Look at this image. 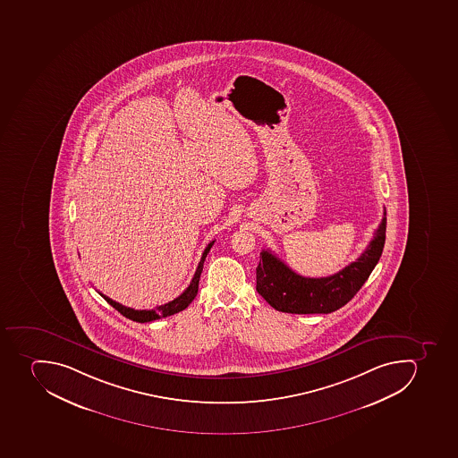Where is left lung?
Returning <instances> with one entry per match:
<instances>
[{"label":"left lung","mask_w":458,"mask_h":458,"mask_svg":"<svg viewBox=\"0 0 458 458\" xmlns=\"http://www.w3.org/2000/svg\"><path fill=\"white\" fill-rule=\"evenodd\" d=\"M386 208L371 242L357 261L329 277H303L285 266L280 258L264 250L257 267V292L269 306L284 313H331L345 306L361 289L386 242Z\"/></svg>","instance_id":"left-lung-1"}]
</instances>
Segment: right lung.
<instances>
[{"instance_id": "add662e5", "label": "right lung", "mask_w": 458, "mask_h": 458, "mask_svg": "<svg viewBox=\"0 0 458 458\" xmlns=\"http://www.w3.org/2000/svg\"><path fill=\"white\" fill-rule=\"evenodd\" d=\"M213 243H215V241H212V242L206 246V250H204L203 255H201L200 262H199V267H197L196 274H194V277H192L189 287H187L177 299H174L173 301L162 304V306L152 309V310H135V309L126 308L123 304L117 303L114 300L104 296V294L100 293L101 297H104V300H106L108 304H112L115 310L126 316L127 319L135 320V322L139 323L152 322V320L161 319V318H166V316L175 315L178 311L184 310V309L191 303L192 300H194V297L197 296V292H199V281H200L201 271H203L204 259L208 257V250L212 248Z\"/></svg>"}]
</instances>
